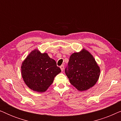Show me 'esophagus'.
<instances>
[{"mask_svg": "<svg viewBox=\"0 0 121 121\" xmlns=\"http://www.w3.org/2000/svg\"><path fill=\"white\" fill-rule=\"evenodd\" d=\"M64 65H62L60 67V69H61V70L62 71H63V70H64Z\"/></svg>", "mask_w": 121, "mask_h": 121, "instance_id": "obj_1", "label": "esophagus"}]
</instances>
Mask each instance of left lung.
<instances>
[{
  "label": "left lung",
  "mask_w": 121,
  "mask_h": 121,
  "mask_svg": "<svg viewBox=\"0 0 121 121\" xmlns=\"http://www.w3.org/2000/svg\"><path fill=\"white\" fill-rule=\"evenodd\" d=\"M65 73L74 86L84 91L96 83L100 70L91 54L84 49L70 56Z\"/></svg>",
  "instance_id": "1"
}]
</instances>
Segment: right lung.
I'll use <instances>...</instances> for the list:
<instances>
[{"mask_svg":"<svg viewBox=\"0 0 121 121\" xmlns=\"http://www.w3.org/2000/svg\"><path fill=\"white\" fill-rule=\"evenodd\" d=\"M60 72L54 59L37 49L29 54L21 66V74L25 84L37 92L47 90L53 83L54 77Z\"/></svg>","mask_w":121,"mask_h":121,"instance_id":"add662e5","label":"right lung"}]
</instances>
